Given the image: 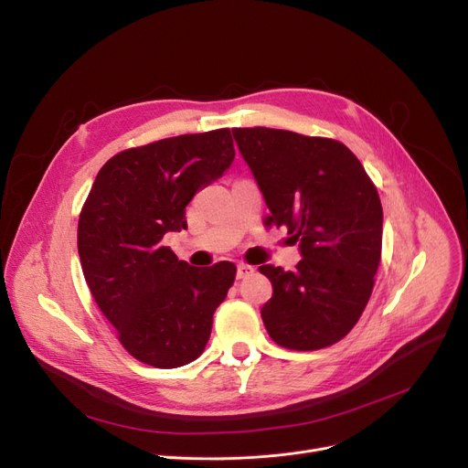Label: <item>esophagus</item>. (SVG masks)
<instances>
[{
  "label": "esophagus",
  "mask_w": 468,
  "mask_h": 468,
  "mask_svg": "<svg viewBox=\"0 0 468 468\" xmlns=\"http://www.w3.org/2000/svg\"><path fill=\"white\" fill-rule=\"evenodd\" d=\"M250 274H254V267H250V265H246V263H240L239 267H237V278L239 280H242V278H248Z\"/></svg>",
  "instance_id": "1"
}]
</instances>
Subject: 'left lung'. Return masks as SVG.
<instances>
[{"label":"left lung","instance_id":"1","mask_svg":"<svg viewBox=\"0 0 468 468\" xmlns=\"http://www.w3.org/2000/svg\"><path fill=\"white\" fill-rule=\"evenodd\" d=\"M276 226L299 242L295 271L261 265L272 297L267 333L290 350H320L357 324L382 254V203L363 165L342 143L286 130L235 128Z\"/></svg>","mask_w":468,"mask_h":468}]
</instances>
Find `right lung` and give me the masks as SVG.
Masks as SVG:
<instances>
[{"label":"right lung","mask_w":468,"mask_h":468,"mask_svg":"<svg viewBox=\"0 0 468 468\" xmlns=\"http://www.w3.org/2000/svg\"><path fill=\"white\" fill-rule=\"evenodd\" d=\"M233 160L231 132L214 130L123 150L93 180L79 218L82 272L122 346L146 365L197 359L233 286L231 261L192 267L162 244L188 228L186 205Z\"/></svg>","instance_id":"obj_1"}]
</instances>
